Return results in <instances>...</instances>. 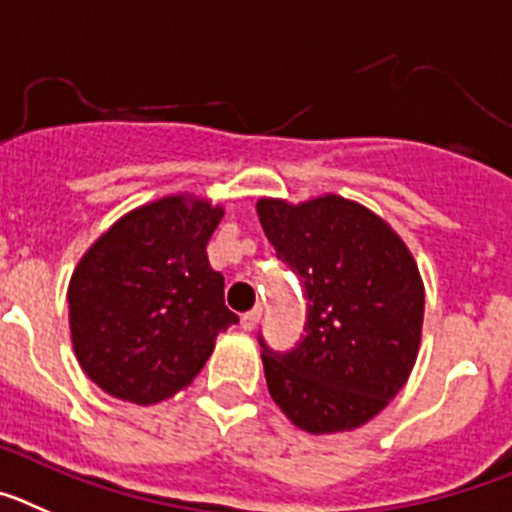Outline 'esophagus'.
<instances>
[{
  "label": "esophagus",
  "instance_id": "obj_1",
  "mask_svg": "<svg viewBox=\"0 0 512 512\" xmlns=\"http://www.w3.org/2000/svg\"><path fill=\"white\" fill-rule=\"evenodd\" d=\"M260 319H262V308H252V311L242 313L239 324H242V329H245V331H252L257 324H260Z\"/></svg>",
  "mask_w": 512,
  "mask_h": 512
}]
</instances>
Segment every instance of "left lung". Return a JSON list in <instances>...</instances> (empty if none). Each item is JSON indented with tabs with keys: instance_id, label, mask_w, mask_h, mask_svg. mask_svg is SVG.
I'll use <instances>...</instances> for the list:
<instances>
[{
	"instance_id": "left-lung-1",
	"label": "left lung",
	"mask_w": 512,
	"mask_h": 512,
	"mask_svg": "<svg viewBox=\"0 0 512 512\" xmlns=\"http://www.w3.org/2000/svg\"><path fill=\"white\" fill-rule=\"evenodd\" d=\"M275 255L301 278L306 324L296 347H262L267 390L308 434L349 431L398 395L416 362L423 283L408 247L365 206L321 196L257 201Z\"/></svg>"
}]
</instances>
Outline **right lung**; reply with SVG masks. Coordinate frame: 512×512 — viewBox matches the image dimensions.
Instances as JSON below:
<instances>
[{
    "mask_svg": "<svg viewBox=\"0 0 512 512\" xmlns=\"http://www.w3.org/2000/svg\"><path fill=\"white\" fill-rule=\"evenodd\" d=\"M224 216L204 199L168 196L101 234L68 285L78 365L104 393L158 403L186 388L237 324L206 245Z\"/></svg>",
    "mask_w": 512,
    "mask_h": 512,
    "instance_id": "obj_1",
    "label": "right lung"
}]
</instances>
